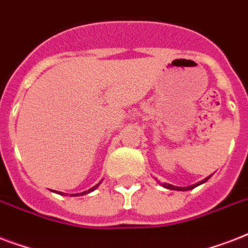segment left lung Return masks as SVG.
<instances>
[{
	"instance_id": "obj_1",
	"label": "left lung",
	"mask_w": 248,
	"mask_h": 248,
	"mask_svg": "<svg viewBox=\"0 0 248 248\" xmlns=\"http://www.w3.org/2000/svg\"><path fill=\"white\" fill-rule=\"evenodd\" d=\"M210 177H211V175H210V176H208V177H206V179H204V180L200 181V183H197V184L189 185V186H175V185L166 184V183H165V184H162V185H163V186H165V188L171 189V190H190V189L196 188V186H198V185H201V184H203V183H206V181H207L208 179H210Z\"/></svg>"
}]
</instances>
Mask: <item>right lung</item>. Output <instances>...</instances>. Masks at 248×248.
<instances>
[{"label":"right lung","mask_w":248,"mask_h":248,"mask_svg":"<svg viewBox=\"0 0 248 248\" xmlns=\"http://www.w3.org/2000/svg\"><path fill=\"white\" fill-rule=\"evenodd\" d=\"M99 185H100V183H99V184L95 185V186H93V188H91V189H89V190H86V192L76 193V194H71V196H79V194H81V196H83V194H87V193H90V192H93V190H95V189H96L97 186H99ZM58 193H59V194H63V193H62V192H58Z\"/></svg>","instance_id":"add662e5"}]
</instances>
